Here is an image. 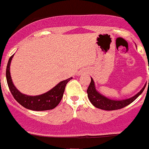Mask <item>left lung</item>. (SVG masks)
Here are the masks:
<instances>
[{"mask_svg": "<svg viewBox=\"0 0 149 149\" xmlns=\"http://www.w3.org/2000/svg\"><path fill=\"white\" fill-rule=\"evenodd\" d=\"M146 86V84L143 86V89L139 91L137 94H136L134 96L131 97V98L124 100H113L110 99V98H107V97H105L103 95H101V93H98V91L96 90L94 81L91 77L90 84H89V86L88 87L86 92H87L88 94V98H89L91 103L93 104V106H95L97 108L101 109V110H115L123 108L127 106L128 104L132 103L134 100L139 97V95H141V93H143V90L145 89Z\"/></svg>", "mask_w": 149, "mask_h": 149, "instance_id": "1", "label": "left lung"}]
</instances>
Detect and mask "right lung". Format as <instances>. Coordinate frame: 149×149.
Returning <instances> with one entry per match:
<instances>
[{
  "mask_svg": "<svg viewBox=\"0 0 149 149\" xmlns=\"http://www.w3.org/2000/svg\"><path fill=\"white\" fill-rule=\"evenodd\" d=\"M13 56L14 54L10 56V58L9 59V61H8L7 65H6V77L9 89L17 102H18L24 107H25L28 110H35V111H43V110H52V109L55 108L61 101L64 91H65V86H66L67 83L72 79V77L61 81L57 85H56L53 89H51V90L44 94L36 96L27 95L23 94L19 92L14 86V84L12 81L10 68V63H11Z\"/></svg>",
  "mask_w": 149,
  "mask_h": 149,
  "instance_id": "1",
  "label": "right lung"
}]
</instances>
